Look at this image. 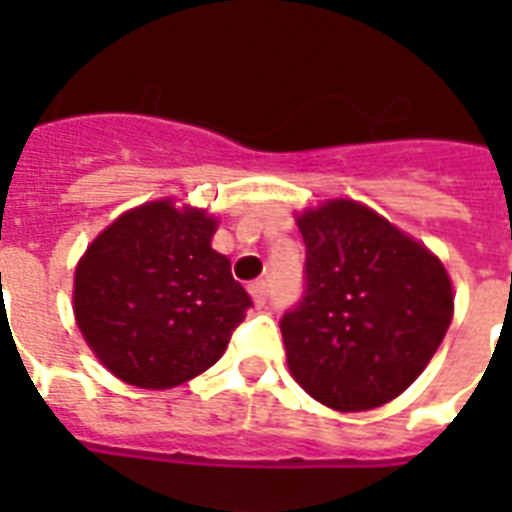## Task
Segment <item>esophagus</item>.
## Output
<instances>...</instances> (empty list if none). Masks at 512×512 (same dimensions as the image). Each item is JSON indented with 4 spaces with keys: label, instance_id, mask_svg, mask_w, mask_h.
I'll use <instances>...</instances> for the list:
<instances>
[{
    "label": "esophagus",
    "instance_id": "34e87169",
    "mask_svg": "<svg viewBox=\"0 0 512 512\" xmlns=\"http://www.w3.org/2000/svg\"><path fill=\"white\" fill-rule=\"evenodd\" d=\"M265 281H252L249 284V297H252V303H255V308H263L265 305Z\"/></svg>",
    "mask_w": 512,
    "mask_h": 512
}]
</instances>
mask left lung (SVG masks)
I'll return each mask as SVG.
<instances>
[{"label":"left lung","instance_id":"obj_1","mask_svg":"<svg viewBox=\"0 0 512 512\" xmlns=\"http://www.w3.org/2000/svg\"><path fill=\"white\" fill-rule=\"evenodd\" d=\"M308 289L281 319L295 382L335 412H366L412 385L444 340L454 289L422 241L361 201L295 212Z\"/></svg>","mask_w":512,"mask_h":512}]
</instances>
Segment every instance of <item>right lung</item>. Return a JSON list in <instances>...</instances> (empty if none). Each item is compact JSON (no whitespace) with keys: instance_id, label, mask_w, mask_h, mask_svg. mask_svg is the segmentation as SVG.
I'll return each mask as SVG.
<instances>
[{"instance_id":"obj_1","label":"right lung","mask_w":512,"mask_h":512,"mask_svg":"<svg viewBox=\"0 0 512 512\" xmlns=\"http://www.w3.org/2000/svg\"><path fill=\"white\" fill-rule=\"evenodd\" d=\"M217 217L164 196L116 217L74 271V319L127 385L167 390L223 356L249 295L212 249Z\"/></svg>"}]
</instances>
